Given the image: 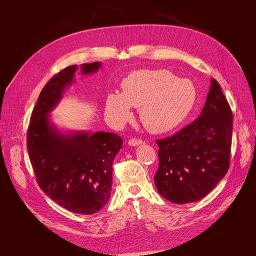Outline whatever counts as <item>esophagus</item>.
<instances>
[{"instance_id": "34e87169", "label": "esophagus", "mask_w": 256, "mask_h": 256, "mask_svg": "<svg viewBox=\"0 0 256 256\" xmlns=\"http://www.w3.org/2000/svg\"><path fill=\"white\" fill-rule=\"evenodd\" d=\"M142 144V140H136V138H132L128 140V144L132 146V147H136V146H140Z\"/></svg>"}]
</instances>
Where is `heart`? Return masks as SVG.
I'll list each match as a JSON object with an SVG mask.
<instances>
[{"label":"heart","mask_w":256,"mask_h":256,"mask_svg":"<svg viewBox=\"0 0 256 256\" xmlns=\"http://www.w3.org/2000/svg\"><path fill=\"white\" fill-rule=\"evenodd\" d=\"M122 92L108 94L105 116L114 126L132 116V107L140 108L142 126L153 134L178 128L192 114L198 100L192 81L179 79L167 70H134L122 82Z\"/></svg>","instance_id":"b5f03b06"}]
</instances>
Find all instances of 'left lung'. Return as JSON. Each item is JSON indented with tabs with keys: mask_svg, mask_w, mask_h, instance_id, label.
<instances>
[{
	"mask_svg": "<svg viewBox=\"0 0 256 256\" xmlns=\"http://www.w3.org/2000/svg\"><path fill=\"white\" fill-rule=\"evenodd\" d=\"M233 116L221 86L210 79L200 116L172 136L158 140L159 194L174 204L202 200L229 169Z\"/></svg>",
	"mask_w": 256,
	"mask_h": 256,
	"instance_id": "8db88e82",
	"label": "left lung"
}]
</instances>
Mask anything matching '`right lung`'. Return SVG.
<instances>
[{"mask_svg":"<svg viewBox=\"0 0 256 256\" xmlns=\"http://www.w3.org/2000/svg\"><path fill=\"white\" fill-rule=\"evenodd\" d=\"M81 74L91 75L101 62L82 64ZM78 66L60 70L44 86L36 103L27 132V149L38 184L60 206L92 214L112 194V164L122 140L112 132H64L50 114L74 83Z\"/></svg>","mask_w":256,"mask_h":256,"instance_id":"obj_1","label":"right lung"}]
</instances>
